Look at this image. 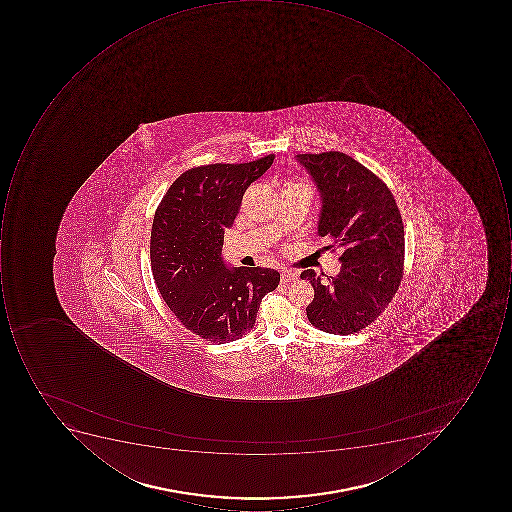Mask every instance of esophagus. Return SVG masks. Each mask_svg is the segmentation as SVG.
Segmentation results:
<instances>
[{"label": "esophagus", "instance_id": "34e87169", "mask_svg": "<svg viewBox=\"0 0 512 512\" xmlns=\"http://www.w3.org/2000/svg\"><path fill=\"white\" fill-rule=\"evenodd\" d=\"M298 275L292 271H283L281 272V283H289V281L297 280Z\"/></svg>", "mask_w": 512, "mask_h": 512}]
</instances>
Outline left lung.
<instances>
[{"label": "left lung", "mask_w": 512, "mask_h": 512, "mask_svg": "<svg viewBox=\"0 0 512 512\" xmlns=\"http://www.w3.org/2000/svg\"><path fill=\"white\" fill-rule=\"evenodd\" d=\"M320 195L318 235L341 249L340 272L324 286L312 269L301 272L314 286L306 308L312 326L348 335L366 328L385 311L400 286L405 231L386 184L343 152L300 154Z\"/></svg>", "instance_id": "1"}]
</instances>
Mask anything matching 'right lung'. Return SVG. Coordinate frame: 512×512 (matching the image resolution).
<instances>
[{"label": "right lung", "mask_w": 512, "mask_h": 512, "mask_svg": "<svg viewBox=\"0 0 512 512\" xmlns=\"http://www.w3.org/2000/svg\"><path fill=\"white\" fill-rule=\"evenodd\" d=\"M274 155L243 164H208L181 174L155 212L151 266L155 284L184 328L211 343L251 332L261 298L280 274L231 268L221 257L244 192L268 171Z\"/></svg>", "instance_id": "right-lung-1"}]
</instances>
